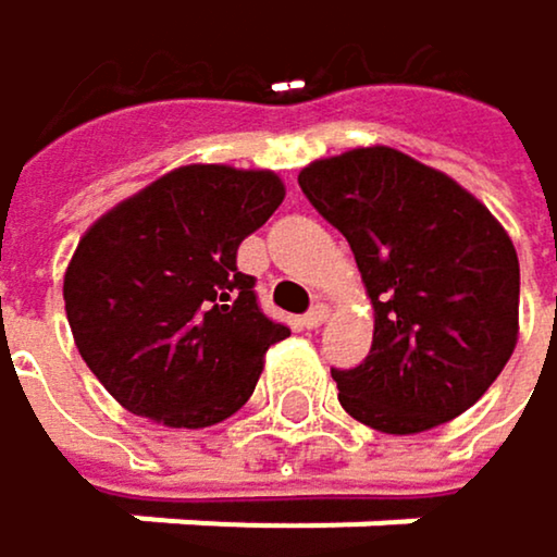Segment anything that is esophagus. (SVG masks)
Segmentation results:
<instances>
[{
    "mask_svg": "<svg viewBox=\"0 0 557 557\" xmlns=\"http://www.w3.org/2000/svg\"><path fill=\"white\" fill-rule=\"evenodd\" d=\"M325 322H329V309H325V305H315V309L301 319V325H305V329H322Z\"/></svg>",
    "mask_w": 557,
    "mask_h": 557,
    "instance_id": "1",
    "label": "esophagus"
}]
</instances>
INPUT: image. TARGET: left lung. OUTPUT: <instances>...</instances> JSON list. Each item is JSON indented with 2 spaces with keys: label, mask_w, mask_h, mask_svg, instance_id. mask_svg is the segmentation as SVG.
I'll list each match as a JSON object with an SVG mask.
<instances>
[{
  "label": "left lung",
  "mask_w": 557,
  "mask_h": 557,
  "mask_svg": "<svg viewBox=\"0 0 557 557\" xmlns=\"http://www.w3.org/2000/svg\"><path fill=\"white\" fill-rule=\"evenodd\" d=\"M298 185L348 238L375 312L366 361L332 372L342 408L385 435L458 419L518 345V256L502 222L388 146L315 159Z\"/></svg>",
  "instance_id": "left-lung-1"
}]
</instances>
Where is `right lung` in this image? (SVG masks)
I'll list each match as a JSON object with an SVG mask.
<instances>
[{
  "instance_id": "obj_1",
  "label": "right lung",
  "mask_w": 557,
  "mask_h": 557,
  "mask_svg": "<svg viewBox=\"0 0 557 557\" xmlns=\"http://www.w3.org/2000/svg\"><path fill=\"white\" fill-rule=\"evenodd\" d=\"M282 199L272 169L178 165L78 238L65 319L122 408L165 429H209L252 398L288 329L262 315L235 256Z\"/></svg>"
}]
</instances>
